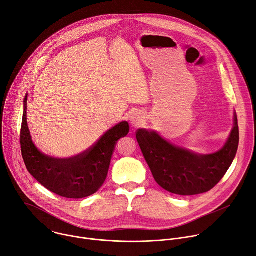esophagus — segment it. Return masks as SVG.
<instances>
[{"label": "esophagus", "instance_id": "34e87169", "mask_svg": "<svg viewBox=\"0 0 256 256\" xmlns=\"http://www.w3.org/2000/svg\"><path fill=\"white\" fill-rule=\"evenodd\" d=\"M130 122L134 126H140L142 122V116L138 114H134L132 116H130Z\"/></svg>", "mask_w": 256, "mask_h": 256}]
</instances>
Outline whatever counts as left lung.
<instances>
[{
	"label": "left lung",
	"mask_w": 256,
	"mask_h": 256,
	"mask_svg": "<svg viewBox=\"0 0 256 256\" xmlns=\"http://www.w3.org/2000/svg\"><path fill=\"white\" fill-rule=\"evenodd\" d=\"M136 140L157 184L178 196H194L214 188L231 166L238 149L237 116L224 147L214 154L200 155L162 138L157 132L140 128Z\"/></svg>",
	"instance_id": "obj_1"
}]
</instances>
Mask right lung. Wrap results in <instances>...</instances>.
I'll use <instances>...</instances> for the list:
<instances>
[{
  "mask_svg": "<svg viewBox=\"0 0 256 256\" xmlns=\"http://www.w3.org/2000/svg\"><path fill=\"white\" fill-rule=\"evenodd\" d=\"M27 95L20 132L21 152L28 172L52 192L66 198H83L95 194L104 184L109 165L120 138L128 134L126 122L107 130L85 152L70 158H52L35 147L27 126Z\"/></svg>",
  "mask_w": 256,
  "mask_h": 256,
  "instance_id": "1",
  "label": "right lung"
}]
</instances>
